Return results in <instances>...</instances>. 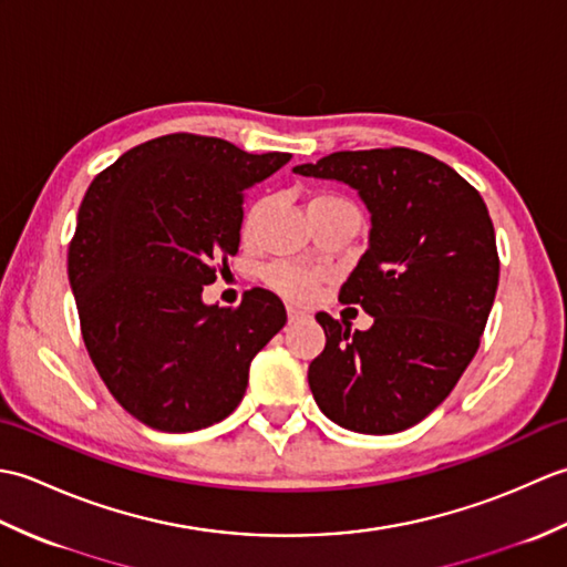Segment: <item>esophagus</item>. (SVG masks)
<instances>
[{"label":"esophagus","instance_id":"34e87169","mask_svg":"<svg viewBox=\"0 0 567 567\" xmlns=\"http://www.w3.org/2000/svg\"><path fill=\"white\" fill-rule=\"evenodd\" d=\"M287 319H290V323H297V321L307 319V315H305L302 309H297V307H287Z\"/></svg>","mask_w":567,"mask_h":567}]
</instances>
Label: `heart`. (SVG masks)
Returning <instances> with one entry per match:
<instances>
[{"mask_svg":"<svg viewBox=\"0 0 567 567\" xmlns=\"http://www.w3.org/2000/svg\"><path fill=\"white\" fill-rule=\"evenodd\" d=\"M331 204H351L348 199L331 195V192H321V195H315L309 199V207H331ZM260 209H252L248 214V219L244 224V236H250L252 228H256ZM265 282H268L275 292H280L282 297L292 299V302H309L311 297L317 295V285L319 277L311 275L302 268H295V265H272V268L265 270Z\"/></svg>","mask_w":567,"mask_h":567,"instance_id":"obj_1","label":"heart"}]
</instances>
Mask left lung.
<instances>
[{
  "mask_svg": "<svg viewBox=\"0 0 567 567\" xmlns=\"http://www.w3.org/2000/svg\"><path fill=\"white\" fill-rule=\"evenodd\" d=\"M295 173L341 179L372 214L370 248L339 299L375 321L351 331L319 311L327 346L309 365L311 394L348 431L414 426L461 380L495 302L499 256L485 199L451 165L400 146L339 151Z\"/></svg>",
  "mask_w": 567,
  "mask_h": 567,
  "instance_id": "obj_1",
  "label": "left lung"
}]
</instances>
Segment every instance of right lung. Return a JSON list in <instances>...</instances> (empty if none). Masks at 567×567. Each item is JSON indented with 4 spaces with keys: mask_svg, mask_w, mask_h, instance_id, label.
I'll return each mask as SVG.
<instances>
[{
    "mask_svg": "<svg viewBox=\"0 0 567 567\" xmlns=\"http://www.w3.org/2000/svg\"><path fill=\"white\" fill-rule=\"evenodd\" d=\"M287 161L167 134L92 179L68 277L92 363L141 424L185 433L226 419L244 400L250 360L285 327V305L262 287L238 307H207L202 290L238 250L246 189Z\"/></svg>",
    "mask_w": 567,
    "mask_h": 567,
    "instance_id": "right-lung-1",
    "label": "right lung"
}]
</instances>
